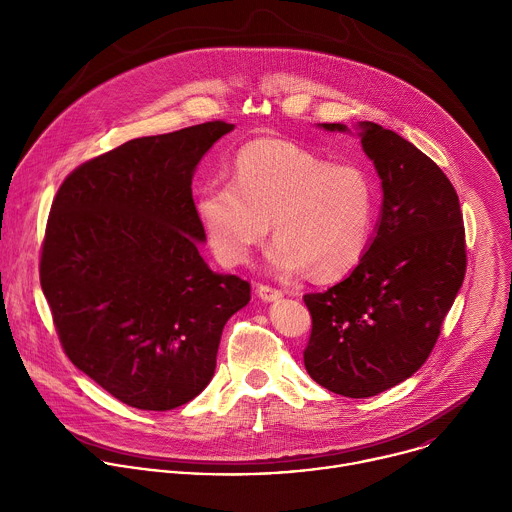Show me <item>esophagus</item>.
<instances>
[{"instance_id": "esophagus-1", "label": "esophagus", "mask_w": 512, "mask_h": 512, "mask_svg": "<svg viewBox=\"0 0 512 512\" xmlns=\"http://www.w3.org/2000/svg\"><path fill=\"white\" fill-rule=\"evenodd\" d=\"M257 296H259L263 302H277L283 294H281L279 289H275V287H269V285L259 283V285H257Z\"/></svg>"}]
</instances>
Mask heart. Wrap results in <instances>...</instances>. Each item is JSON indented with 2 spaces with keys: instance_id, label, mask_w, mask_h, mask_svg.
Here are the masks:
<instances>
[{
  "instance_id": "heart-1",
  "label": "heart",
  "mask_w": 512,
  "mask_h": 512,
  "mask_svg": "<svg viewBox=\"0 0 512 512\" xmlns=\"http://www.w3.org/2000/svg\"><path fill=\"white\" fill-rule=\"evenodd\" d=\"M375 186L356 164H328L279 139H255L239 150L233 182H208L198 216L208 245L225 265H243L269 235L275 273L308 267L316 279L350 271L369 245Z\"/></svg>"
}]
</instances>
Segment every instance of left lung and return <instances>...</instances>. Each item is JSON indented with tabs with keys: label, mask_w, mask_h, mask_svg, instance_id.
<instances>
[{
	"label": "left lung",
	"mask_w": 512,
	"mask_h": 512,
	"mask_svg": "<svg viewBox=\"0 0 512 512\" xmlns=\"http://www.w3.org/2000/svg\"><path fill=\"white\" fill-rule=\"evenodd\" d=\"M350 133L344 123H318ZM362 152L383 190L379 223L358 265L304 302L312 336L308 375L324 389L364 399L409 379L427 360L466 273L458 194L411 141L358 121Z\"/></svg>",
	"instance_id": "8db88e82"
}]
</instances>
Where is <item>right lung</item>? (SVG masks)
Returning <instances> with one entry per match:
<instances>
[{"mask_svg": "<svg viewBox=\"0 0 512 512\" xmlns=\"http://www.w3.org/2000/svg\"><path fill=\"white\" fill-rule=\"evenodd\" d=\"M235 125L131 139L83 164L48 216L40 283L70 362L125 405L168 411L210 383L225 324L251 300L214 273L192 200L204 154Z\"/></svg>", "mask_w": 512, "mask_h": 512, "instance_id": "add662e5", "label": "right lung"}]
</instances>
